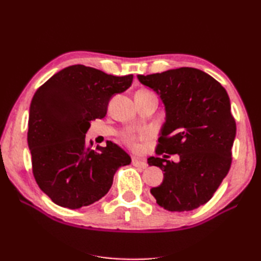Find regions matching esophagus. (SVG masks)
I'll return each instance as SVG.
<instances>
[{
	"mask_svg": "<svg viewBox=\"0 0 261 261\" xmlns=\"http://www.w3.org/2000/svg\"><path fill=\"white\" fill-rule=\"evenodd\" d=\"M132 165H134L135 167H139V168H143V169H145V168L147 167V163L143 161V160H139L138 158H134L132 159Z\"/></svg>",
	"mask_w": 261,
	"mask_h": 261,
	"instance_id": "obj_1",
	"label": "esophagus"
}]
</instances>
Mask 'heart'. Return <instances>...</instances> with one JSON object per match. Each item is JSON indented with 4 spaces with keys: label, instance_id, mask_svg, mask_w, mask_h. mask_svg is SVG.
<instances>
[{
    "label": "heart",
    "instance_id": "heart-1",
    "mask_svg": "<svg viewBox=\"0 0 261 261\" xmlns=\"http://www.w3.org/2000/svg\"><path fill=\"white\" fill-rule=\"evenodd\" d=\"M148 132L147 131H143L140 132V134H134V132H127L124 136H123V139L126 144H129L130 146H136L137 143H138L139 140H145L148 138Z\"/></svg>",
    "mask_w": 261,
    "mask_h": 261
}]
</instances>
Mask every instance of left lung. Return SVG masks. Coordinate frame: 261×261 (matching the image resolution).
Here are the masks:
<instances>
[{"mask_svg": "<svg viewBox=\"0 0 261 261\" xmlns=\"http://www.w3.org/2000/svg\"><path fill=\"white\" fill-rule=\"evenodd\" d=\"M138 79L166 107L155 153L179 155L178 162L148 159L149 166L165 171L151 193L167 211L198 208L212 199L231 166L236 122L227 91L210 74L188 67L138 74Z\"/></svg>", "mask_w": 261, "mask_h": 261, "instance_id": "8db88e82", "label": "left lung"}]
</instances>
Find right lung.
I'll return each instance as SVG.
<instances>
[{
    "instance_id": "obj_1",
    "label": "right lung",
    "mask_w": 261,
    "mask_h": 261,
    "mask_svg": "<svg viewBox=\"0 0 261 261\" xmlns=\"http://www.w3.org/2000/svg\"><path fill=\"white\" fill-rule=\"evenodd\" d=\"M132 74L118 77L76 64L38 88L29 115L28 144L35 182L56 205L81 208L101 199L127 154L112 141L92 148L85 134L103 118L112 96L131 86Z\"/></svg>"
}]
</instances>
